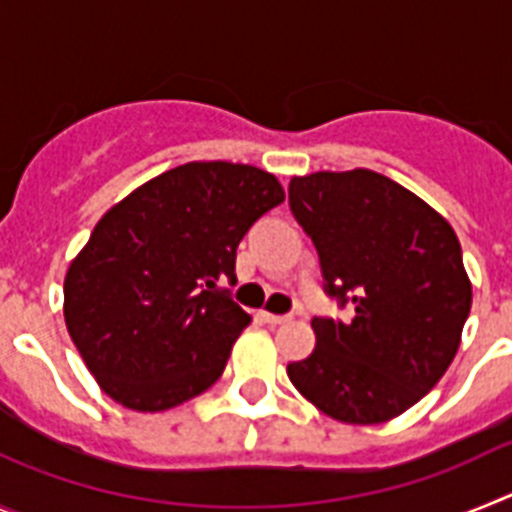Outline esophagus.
Wrapping results in <instances>:
<instances>
[{"mask_svg": "<svg viewBox=\"0 0 512 512\" xmlns=\"http://www.w3.org/2000/svg\"><path fill=\"white\" fill-rule=\"evenodd\" d=\"M261 318H264L269 325H282L292 320L289 315H274V312H261Z\"/></svg>", "mask_w": 512, "mask_h": 512, "instance_id": "esophagus-1", "label": "esophagus"}]
</instances>
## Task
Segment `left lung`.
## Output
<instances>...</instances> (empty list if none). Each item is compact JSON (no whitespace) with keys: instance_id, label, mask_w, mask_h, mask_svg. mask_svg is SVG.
Returning <instances> with one entry per match:
<instances>
[{"instance_id":"8db88e82","label":"left lung","mask_w":512,"mask_h":512,"mask_svg":"<svg viewBox=\"0 0 512 512\" xmlns=\"http://www.w3.org/2000/svg\"><path fill=\"white\" fill-rule=\"evenodd\" d=\"M289 207L320 256L325 292L351 320L312 318L315 348L287 374L328 418L402 415L446 374L472 307L454 228L418 194L369 169L292 176Z\"/></svg>"}]
</instances>
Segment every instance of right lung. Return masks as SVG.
<instances>
[{
    "mask_svg": "<svg viewBox=\"0 0 512 512\" xmlns=\"http://www.w3.org/2000/svg\"><path fill=\"white\" fill-rule=\"evenodd\" d=\"M284 202L269 171L192 161L158 174L104 212L63 279V318L97 384L138 413L210 390L251 315L235 282V248Z\"/></svg>",
    "mask_w": 512,
    "mask_h": 512,
    "instance_id": "right-lung-1",
    "label": "right lung"
}]
</instances>
